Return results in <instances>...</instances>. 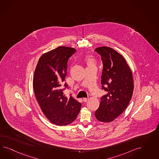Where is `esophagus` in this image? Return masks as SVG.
Wrapping results in <instances>:
<instances>
[{"label": "esophagus", "instance_id": "34e87169", "mask_svg": "<svg viewBox=\"0 0 159 159\" xmlns=\"http://www.w3.org/2000/svg\"><path fill=\"white\" fill-rule=\"evenodd\" d=\"M83 100L84 102H86L87 101V100H88V99H87V98H83Z\"/></svg>", "mask_w": 159, "mask_h": 159}]
</instances>
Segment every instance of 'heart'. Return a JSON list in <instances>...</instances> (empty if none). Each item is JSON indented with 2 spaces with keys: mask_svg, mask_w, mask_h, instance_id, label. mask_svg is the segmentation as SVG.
Here are the masks:
<instances>
[{
  "mask_svg": "<svg viewBox=\"0 0 159 159\" xmlns=\"http://www.w3.org/2000/svg\"><path fill=\"white\" fill-rule=\"evenodd\" d=\"M87 63L88 65V66L90 65H93L94 63V59L92 57H88L86 59Z\"/></svg>",
  "mask_w": 159,
  "mask_h": 159,
  "instance_id": "1",
  "label": "heart"
}]
</instances>
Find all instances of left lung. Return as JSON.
<instances>
[{"label": "left lung", "instance_id": "1", "mask_svg": "<svg viewBox=\"0 0 159 159\" xmlns=\"http://www.w3.org/2000/svg\"><path fill=\"white\" fill-rule=\"evenodd\" d=\"M103 64L102 89L107 92L101 97L95 112L97 120L110 122L120 115L128 107L134 91V80L130 67L124 58L112 48H97Z\"/></svg>", "mask_w": 159, "mask_h": 159}]
</instances>
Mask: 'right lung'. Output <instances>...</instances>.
I'll list each match as a JSON object with an SVG mask.
<instances>
[{
    "label": "right lung",
    "instance_id": "add662e5",
    "mask_svg": "<svg viewBox=\"0 0 159 159\" xmlns=\"http://www.w3.org/2000/svg\"><path fill=\"white\" fill-rule=\"evenodd\" d=\"M76 50L59 47L43 53L39 59L34 72L33 87L36 98L44 115L53 124L59 126L71 124L76 118L82 104L72 97L67 98L63 90L67 74L69 58Z\"/></svg>",
    "mask_w": 159,
    "mask_h": 159
}]
</instances>
